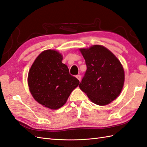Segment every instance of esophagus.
<instances>
[{
	"label": "esophagus",
	"instance_id": "34e87169",
	"mask_svg": "<svg viewBox=\"0 0 147 147\" xmlns=\"http://www.w3.org/2000/svg\"><path fill=\"white\" fill-rule=\"evenodd\" d=\"M76 77L77 78V79L80 82V81H81V75H80V74H78V75H76Z\"/></svg>",
	"mask_w": 147,
	"mask_h": 147
}]
</instances>
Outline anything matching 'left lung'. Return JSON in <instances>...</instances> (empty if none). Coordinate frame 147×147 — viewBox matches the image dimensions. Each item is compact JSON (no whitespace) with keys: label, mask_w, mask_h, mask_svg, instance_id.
I'll use <instances>...</instances> for the list:
<instances>
[{"label":"left lung","mask_w":147,"mask_h":147,"mask_svg":"<svg viewBox=\"0 0 147 147\" xmlns=\"http://www.w3.org/2000/svg\"><path fill=\"white\" fill-rule=\"evenodd\" d=\"M80 51L86 65L80 89L96 105L110 104L119 95L124 85V71L120 61L102 45Z\"/></svg>","instance_id":"8db88e82"}]
</instances>
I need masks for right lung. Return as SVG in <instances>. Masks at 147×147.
Masks as SVG:
<instances>
[{
  "label": "right lung",
  "mask_w": 147,
  "mask_h": 147,
  "mask_svg": "<svg viewBox=\"0 0 147 147\" xmlns=\"http://www.w3.org/2000/svg\"><path fill=\"white\" fill-rule=\"evenodd\" d=\"M62 55L54 50L44 51L36 57L28 76L30 91L39 104L51 109L65 104L73 90L79 85L62 62Z\"/></svg>",
  "instance_id": "obj_1"
}]
</instances>
